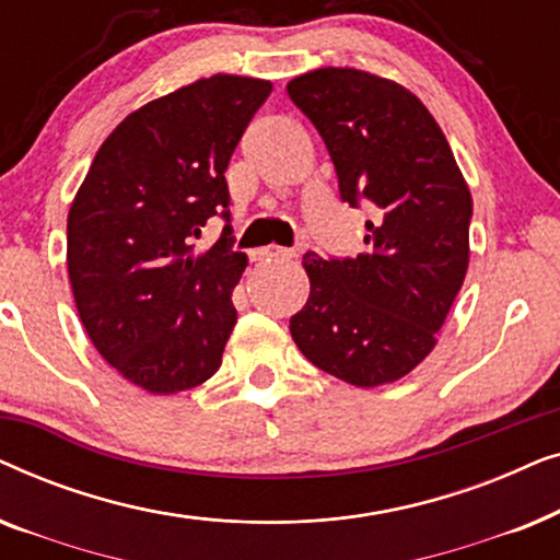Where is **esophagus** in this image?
Instances as JSON below:
<instances>
[{
  "label": "esophagus",
  "mask_w": 560,
  "mask_h": 560,
  "mask_svg": "<svg viewBox=\"0 0 560 560\" xmlns=\"http://www.w3.org/2000/svg\"><path fill=\"white\" fill-rule=\"evenodd\" d=\"M295 252L293 249H285V247H275V244H270V247H262L255 252V259H262V262H272V259H293Z\"/></svg>",
  "instance_id": "1"
}]
</instances>
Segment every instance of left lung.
Masks as SVG:
<instances>
[{
  "label": "left lung",
  "mask_w": 560,
  "mask_h": 560,
  "mask_svg": "<svg viewBox=\"0 0 560 560\" xmlns=\"http://www.w3.org/2000/svg\"><path fill=\"white\" fill-rule=\"evenodd\" d=\"M318 129L341 201L366 203V249L305 252L311 295L290 334L318 370L357 387L395 382L435 347L469 267L471 194L441 127L400 83L318 68L288 83Z\"/></svg>",
  "instance_id": "8db88e82"
}]
</instances>
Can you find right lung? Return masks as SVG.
I'll list each match as a JSON object with an SVG mask.
<instances>
[{
	"label": "right lung",
	"instance_id": "add662e5",
	"mask_svg": "<svg viewBox=\"0 0 560 560\" xmlns=\"http://www.w3.org/2000/svg\"><path fill=\"white\" fill-rule=\"evenodd\" d=\"M272 83L217 73L129 114L98 148L68 211V278L98 354L132 385L173 395L221 366L236 324L226 167ZM211 215L228 221L203 256Z\"/></svg>",
	"mask_w": 560,
	"mask_h": 560
}]
</instances>
